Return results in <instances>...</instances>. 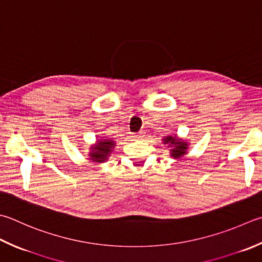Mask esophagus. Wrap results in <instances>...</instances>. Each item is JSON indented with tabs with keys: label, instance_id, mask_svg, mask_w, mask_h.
Returning a JSON list of instances; mask_svg holds the SVG:
<instances>
[{
	"label": "esophagus",
	"instance_id": "1",
	"mask_svg": "<svg viewBox=\"0 0 262 262\" xmlns=\"http://www.w3.org/2000/svg\"><path fill=\"white\" fill-rule=\"evenodd\" d=\"M144 135H145V134H144V132H142V130H141V132H138L137 134H135V135H134V138H136V140H141V138L144 137Z\"/></svg>",
	"mask_w": 262,
	"mask_h": 262
}]
</instances>
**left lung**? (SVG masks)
I'll return each instance as SVG.
<instances>
[{"mask_svg": "<svg viewBox=\"0 0 262 262\" xmlns=\"http://www.w3.org/2000/svg\"><path fill=\"white\" fill-rule=\"evenodd\" d=\"M163 142H165L166 144L169 142V143H170V145H173V148H172L171 153H170L171 157H173V158H181L186 153V148H187L186 143L178 141V140H176L175 137L168 136V137L165 138V140H163Z\"/></svg>", "mask_w": 262, "mask_h": 262, "instance_id": "8db88e82", "label": "left lung"}]
</instances>
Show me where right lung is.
Returning <instances> with one entry per match:
<instances>
[{
  "label": "right lung",
  "instance_id": "obj_1",
  "mask_svg": "<svg viewBox=\"0 0 262 262\" xmlns=\"http://www.w3.org/2000/svg\"><path fill=\"white\" fill-rule=\"evenodd\" d=\"M115 147V142L110 140H104L100 141L97 144L93 147V151L90 153L91 160L96 161V162H103L106 160L107 157L110 156L111 148Z\"/></svg>",
  "mask_w": 262,
  "mask_h": 262
}]
</instances>
